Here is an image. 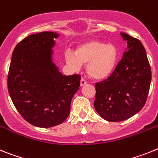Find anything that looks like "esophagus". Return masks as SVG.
Wrapping results in <instances>:
<instances>
[{
  "mask_svg": "<svg viewBox=\"0 0 158 158\" xmlns=\"http://www.w3.org/2000/svg\"><path fill=\"white\" fill-rule=\"evenodd\" d=\"M86 83H87V82H86V80H85L84 79H81V80H80V86H81V87L84 86Z\"/></svg>",
  "mask_w": 158,
  "mask_h": 158,
  "instance_id": "34e87169",
  "label": "esophagus"
}]
</instances>
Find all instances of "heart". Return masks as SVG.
I'll use <instances>...</instances> for the list:
<instances>
[{"instance_id":"1","label":"heart","mask_w":158,"mask_h":158,"mask_svg":"<svg viewBox=\"0 0 158 158\" xmlns=\"http://www.w3.org/2000/svg\"><path fill=\"white\" fill-rule=\"evenodd\" d=\"M117 48L113 44H104L90 40L76 47L75 52L66 51V63L74 70H79L82 64H87V73L92 79L102 80L110 75L118 60Z\"/></svg>"}]
</instances>
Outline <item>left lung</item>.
Listing matches in <instances>:
<instances>
[{"label":"left lung","mask_w":158,"mask_h":158,"mask_svg":"<svg viewBox=\"0 0 158 158\" xmlns=\"http://www.w3.org/2000/svg\"><path fill=\"white\" fill-rule=\"evenodd\" d=\"M127 48L113 73L95 84L94 109L103 119L120 122L142 109L151 83V68L139 40L124 32Z\"/></svg>","instance_id":"left-lung-1"}]
</instances>
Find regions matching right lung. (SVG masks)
I'll list each match as a JSON object with an SVG mask.
<instances>
[{
	"label": "right lung",
	"mask_w": 158,
	"mask_h": 158,
	"mask_svg": "<svg viewBox=\"0 0 158 158\" xmlns=\"http://www.w3.org/2000/svg\"><path fill=\"white\" fill-rule=\"evenodd\" d=\"M59 35L43 31L24 38L13 50L9 70L8 90L15 107L41 128L64 123L80 86V75H64L53 62L52 48Z\"/></svg>",
	"instance_id": "obj_1"
}]
</instances>
